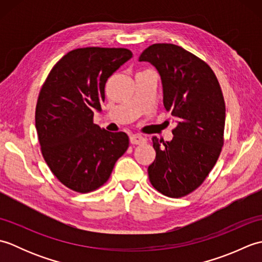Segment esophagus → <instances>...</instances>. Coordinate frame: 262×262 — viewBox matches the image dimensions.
<instances>
[{
  "mask_svg": "<svg viewBox=\"0 0 262 262\" xmlns=\"http://www.w3.org/2000/svg\"><path fill=\"white\" fill-rule=\"evenodd\" d=\"M129 141L132 144H136V145H140V144H144L146 142L145 138L141 135H130Z\"/></svg>",
  "mask_w": 262,
  "mask_h": 262,
  "instance_id": "obj_1",
  "label": "esophagus"
}]
</instances>
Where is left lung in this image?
I'll use <instances>...</instances> for the list:
<instances>
[{
	"mask_svg": "<svg viewBox=\"0 0 262 262\" xmlns=\"http://www.w3.org/2000/svg\"><path fill=\"white\" fill-rule=\"evenodd\" d=\"M140 62L159 72L163 105L177 119L170 142L152 137L155 160L148 166L152 186L179 198L197 189L214 168L223 146L225 102L214 72L204 60L173 43H154Z\"/></svg>",
	"mask_w": 262,
	"mask_h": 262,
	"instance_id": "left-lung-1",
	"label": "left lung"
}]
</instances>
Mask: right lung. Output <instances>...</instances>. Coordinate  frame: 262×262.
<instances>
[{
  "label": "right lung",
  "mask_w": 262,
  "mask_h": 262,
  "mask_svg": "<svg viewBox=\"0 0 262 262\" xmlns=\"http://www.w3.org/2000/svg\"><path fill=\"white\" fill-rule=\"evenodd\" d=\"M133 56L126 48L71 51L52 69L39 93L36 129L42 157L54 176L77 192L107 182L129 140L93 124L109 77Z\"/></svg>",
  "instance_id": "right-lung-1"
}]
</instances>
